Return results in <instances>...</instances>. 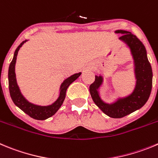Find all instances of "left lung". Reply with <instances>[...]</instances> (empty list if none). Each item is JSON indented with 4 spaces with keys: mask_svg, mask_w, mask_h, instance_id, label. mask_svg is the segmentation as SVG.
<instances>
[{
    "mask_svg": "<svg viewBox=\"0 0 158 158\" xmlns=\"http://www.w3.org/2000/svg\"><path fill=\"white\" fill-rule=\"evenodd\" d=\"M115 33L124 34L119 39L126 43L131 49L136 78L135 89L131 95L119 99L114 103H105L98 92L102 83V77L95 76V81L90 85L89 91L94 102L104 114L112 118H121L143 107L147 102L152 89L153 72L145 46L138 37L126 30H116Z\"/></svg>",
    "mask_w": 158,
    "mask_h": 158,
    "instance_id": "1",
    "label": "left lung"
}]
</instances>
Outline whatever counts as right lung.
I'll return each mask as SVG.
<instances>
[{"mask_svg":"<svg viewBox=\"0 0 158 158\" xmlns=\"http://www.w3.org/2000/svg\"><path fill=\"white\" fill-rule=\"evenodd\" d=\"M26 41H27V40L23 41L18 46V48L15 49L12 61L11 62V63L9 65V69H8V86H9L10 95H11V98L12 99L13 102L19 108H20L23 112L28 114L32 118H34V119L36 120H45L47 118L52 117V115H54L57 112L58 110L60 108V106L63 104V101H64L67 88L69 86L70 84L73 83L76 79H77V77L80 76L81 73H75V74L72 75L69 77H68L67 79H66L63 82V84L61 85V87H60V93H59V98L52 105L42 106L34 105V104L28 102L23 97L21 92H20L19 86L17 85L15 73V66L18 52L20 48L22 47V45Z\"/></svg>","mask_w":158,"mask_h":158,"instance_id":"obj_1","label":"right lung"}]
</instances>
